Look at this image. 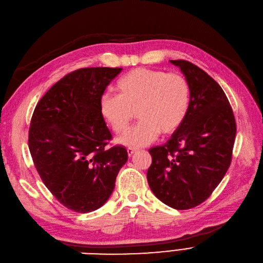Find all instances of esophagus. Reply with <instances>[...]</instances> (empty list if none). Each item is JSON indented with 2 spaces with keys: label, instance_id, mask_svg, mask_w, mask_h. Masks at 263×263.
I'll return each mask as SVG.
<instances>
[{
  "label": "esophagus",
  "instance_id": "34e87169",
  "mask_svg": "<svg viewBox=\"0 0 263 263\" xmlns=\"http://www.w3.org/2000/svg\"><path fill=\"white\" fill-rule=\"evenodd\" d=\"M127 152H128V156H129V157H132V156L136 153V151L133 149V148H128Z\"/></svg>",
  "mask_w": 263,
  "mask_h": 263
}]
</instances>
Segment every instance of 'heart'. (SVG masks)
I'll list each match as a JSON object with an SVG mask.
<instances>
[{"instance_id":"1","label":"heart","mask_w":263,"mask_h":263,"mask_svg":"<svg viewBox=\"0 0 263 263\" xmlns=\"http://www.w3.org/2000/svg\"><path fill=\"white\" fill-rule=\"evenodd\" d=\"M117 96L100 99L102 118L115 133H123L136 116L134 128L120 139V145L139 148L155 141L159 133L172 134L184 123L190 107V86L180 75L164 71L136 68L116 84Z\"/></svg>"}]
</instances>
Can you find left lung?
<instances>
[{
  "instance_id": "8db88e82",
  "label": "left lung",
  "mask_w": 263,
  "mask_h": 263,
  "mask_svg": "<svg viewBox=\"0 0 263 263\" xmlns=\"http://www.w3.org/2000/svg\"><path fill=\"white\" fill-rule=\"evenodd\" d=\"M190 86V107L179 129L152 147L147 180L167 206L189 210L206 200L229 168L236 124L223 90L197 65L170 60Z\"/></svg>"
}]
</instances>
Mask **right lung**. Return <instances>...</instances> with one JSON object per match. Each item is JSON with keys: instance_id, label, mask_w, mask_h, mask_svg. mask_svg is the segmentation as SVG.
<instances>
[{"instance_id": "obj_1", "label": "right lung", "mask_w": 263, "mask_h": 263, "mask_svg": "<svg viewBox=\"0 0 263 263\" xmlns=\"http://www.w3.org/2000/svg\"><path fill=\"white\" fill-rule=\"evenodd\" d=\"M121 67L79 68L54 84L31 119L29 149L45 186L77 213L100 209L128 161L127 149H105L111 134L100 114V99Z\"/></svg>"}]
</instances>
